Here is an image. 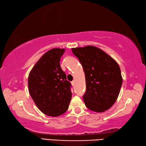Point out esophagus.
<instances>
[{
	"instance_id": "esophagus-1",
	"label": "esophagus",
	"mask_w": 146,
	"mask_h": 146,
	"mask_svg": "<svg viewBox=\"0 0 146 146\" xmlns=\"http://www.w3.org/2000/svg\"><path fill=\"white\" fill-rule=\"evenodd\" d=\"M71 84H72L73 86L75 84V81H72V82H71Z\"/></svg>"
}]
</instances>
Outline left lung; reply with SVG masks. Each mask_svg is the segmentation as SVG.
Masks as SVG:
<instances>
[{"label": "left lung", "instance_id": "1", "mask_svg": "<svg viewBox=\"0 0 146 146\" xmlns=\"http://www.w3.org/2000/svg\"><path fill=\"white\" fill-rule=\"evenodd\" d=\"M72 52L82 66L86 91L85 105L95 112H104L114 104L119 95L122 77L114 59L97 47L72 48Z\"/></svg>", "mask_w": 146, "mask_h": 146}]
</instances>
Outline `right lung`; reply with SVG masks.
<instances>
[{"label":"right lung","mask_w":146,"mask_h":146,"mask_svg":"<svg viewBox=\"0 0 146 146\" xmlns=\"http://www.w3.org/2000/svg\"><path fill=\"white\" fill-rule=\"evenodd\" d=\"M65 49L53 48L44 54L32 68L28 88L32 99L44 114L58 117L68 110L71 83L60 65Z\"/></svg>","instance_id":"add662e5"}]
</instances>
